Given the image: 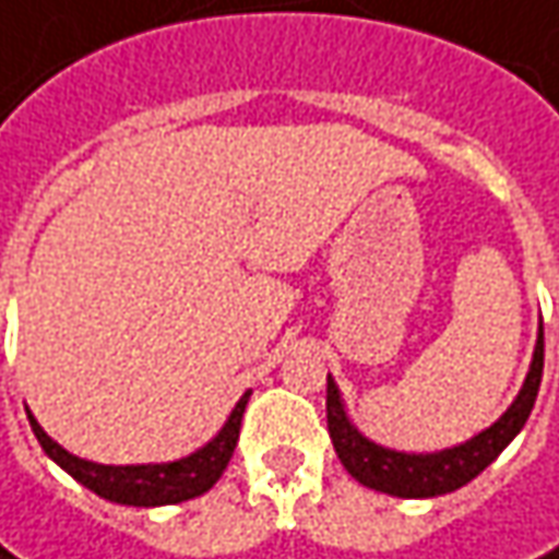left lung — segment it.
Returning <instances> with one entry per match:
<instances>
[{"instance_id":"left-lung-1","label":"left lung","mask_w":559,"mask_h":559,"mask_svg":"<svg viewBox=\"0 0 559 559\" xmlns=\"http://www.w3.org/2000/svg\"><path fill=\"white\" fill-rule=\"evenodd\" d=\"M542 370H545V326L538 330L526 382L516 401L507 407L504 417L457 448H444L436 454H404V451H392V448L364 439L345 414L333 376H326V426H330L335 454L357 483L395 495V498H436V495L457 491L461 485L476 479L526 426L535 397H538Z\"/></svg>"}]
</instances>
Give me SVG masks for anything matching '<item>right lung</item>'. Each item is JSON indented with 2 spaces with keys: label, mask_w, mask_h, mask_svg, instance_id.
Wrapping results in <instances>:
<instances>
[{
  "label": "right lung",
  "mask_w": 559,
  "mask_h": 559,
  "mask_svg": "<svg viewBox=\"0 0 559 559\" xmlns=\"http://www.w3.org/2000/svg\"><path fill=\"white\" fill-rule=\"evenodd\" d=\"M248 395L239 397V404L233 407V414L224 423V429L207 441L204 448H199L195 454H189L183 461L174 463H140V466H105V463L83 461L74 457L71 451H64L58 441H52L43 426L31 419V429L36 441L43 444V451L52 457L64 473H71L76 483L86 485L90 491H96L98 498L105 501H115V504H130V507H162V504H180L189 498H199L204 495L211 485L224 476L226 463L236 451V441H239V426H242V414H246Z\"/></svg>",
  "instance_id": "right-lung-1"
}]
</instances>
